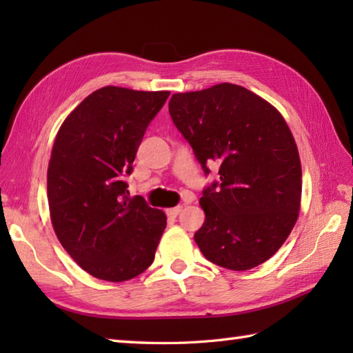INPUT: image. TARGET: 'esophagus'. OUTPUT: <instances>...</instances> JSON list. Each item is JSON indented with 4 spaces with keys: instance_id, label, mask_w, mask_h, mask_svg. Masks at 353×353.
<instances>
[{
    "instance_id": "34e87169",
    "label": "esophagus",
    "mask_w": 353,
    "mask_h": 353,
    "mask_svg": "<svg viewBox=\"0 0 353 353\" xmlns=\"http://www.w3.org/2000/svg\"><path fill=\"white\" fill-rule=\"evenodd\" d=\"M182 211V206H176V208H171V209H167V215L168 216H172V219H176V216L181 214Z\"/></svg>"
}]
</instances>
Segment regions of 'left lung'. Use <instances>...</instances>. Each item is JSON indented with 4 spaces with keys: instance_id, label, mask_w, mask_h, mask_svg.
I'll use <instances>...</instances> for the list:
<instances>
[{
    "instance_id": "8db88e82",
    "label": "left lung",
    "mask_w": 353,
    "mask_h": 353,
    "mask_svg": "<svg viewBox=\"0 0 353 353\" xmlns=\"http://www.w3.org/2000/svg\"><path fill=\"white\" fill-rule=\"evenodd\" d=\"M170 115L208 176L220 163V181L203 190L206 219L196 234L203 256L243 272L270 259L297 221L302 167L282 115L249 89L220 83L174 94Z\"/></svg>"
}]
</instances>
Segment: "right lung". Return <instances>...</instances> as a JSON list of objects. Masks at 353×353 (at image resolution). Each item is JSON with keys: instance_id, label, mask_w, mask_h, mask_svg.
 <instances>
[{"instance_id": "right-lung-1", "label": "right lung", "mask_w": 353, "mask_h": 353, "mask_svg": "<svg viewBox=\"0 0 353 353\" xmlns=\"http://www.w3.org/2000/svg\"><path fill=\"white\" fill-rule=\"evenodd\" d=\"M168 95L101 88L57 132L47 177L51 223L70 256L99 279L129 281L154 259L167 216L127 196L124 177Z\"/></svg>"}]
</instances>
